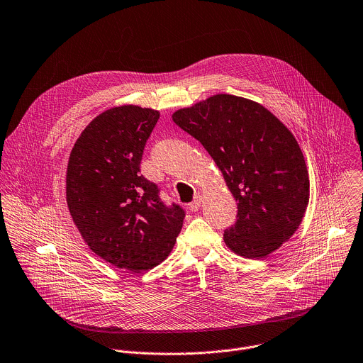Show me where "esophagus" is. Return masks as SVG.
Instances as JSON below:
<instances>
[{
	"mask_svg": "<svg viewBox=\"0 0 363 363\" xmlns=\"http://www.w3.org/2000/svg\"><path fill=\"white\" fill-rule=\"evenodd\" d=\"M201 205H202V196H201V194H196L194 196V201L189 203V211L196 212L201 209Z\"/></svg>",
	"mask_w": 363,
	"mask_h": 363,
	"instance_id": "1",
	"label": "esophagus"
}]
</instances>
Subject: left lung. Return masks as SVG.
<instances>
[{
  "label": "left lung",
  "mask_w": 363,
  "mask_h": 363,
  "mask_svg": "<svg viewBox=\"0 0 363 363\" xmlns=\"http://www.w3.org/2000/svg\"><path fill=\"white\" fill-rule=\"evenodd\" d=\"M172 120L209 152L238 202L226 246L263 259L287 242L310 198L304 155L290 130L262 104L232 94L181 108Z\"/></svg>",
  "instance_id": "left-lung-1"
}]
</instances>
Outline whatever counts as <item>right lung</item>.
I'll use <instances>...</instances> for the list:
<instances>
[{
  "mask_svg": "<svg viewBox=\"0 0 363 363\" xmlns=\"http://www.w3.org/2000/svg\"><path fill=\"white\" fill-rule=\"evenodd\" d=\"M160 113L121 106L99 114L74 143L66 172L69 212L103 260L145 272L167 259L185 211L165 205L157 184L140 174L144 147Z\"/></svg>",
  "mask_w": 363,
  "mask_h": 363,
  "instance_id": "1",
  "label": "right lung"
}]
</instances>
